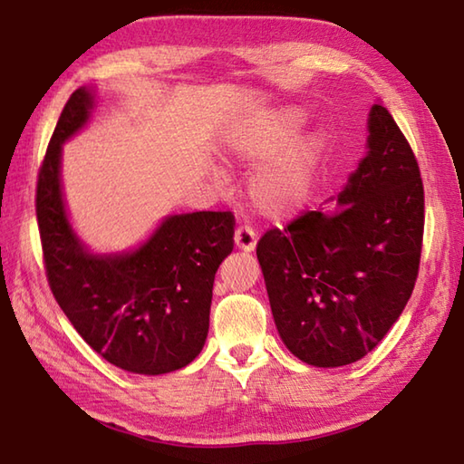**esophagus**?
<instances>
[{
	"instance_id": "obj_1",
	"label": "esophagus",
	"mask_w": 464,
	"mask_h": 464,
	"mask_svg": "<svg viewBox=\"0 0 464 464\" xmlns=\"http://www.w3.org/2000/svg\"><path fill=\"white\" fill-rule=\"evenodd\" d=\"M235 247L246 251V254H251L256 249V233L249 227H237L235 231Z\"/></svg>"
}]
</instances>
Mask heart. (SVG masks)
<instances>
[{"mask_svg": "<svg viewBox=\"0 0 464 464\" xmlns=\"http://www.w3.org/2000/svg\"><path fill=\"white\" fill-rule=\"evenodd\" d=\"M304 123L296 107H282L256 117L229 133L225 154L233 162L259 164L247 180V200L269 221H288L313 198L326 136L313 130L295 133Z\"/></svg>", "mask_w": 464, "mask_h": 464, "instance_id": "1", "label": "heart"}]
</instances>
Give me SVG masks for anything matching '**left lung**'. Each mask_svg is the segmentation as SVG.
<instances>
[{"mask_svg": "<svg viewBox=\"0 0 464 464\" xmlns=\"http://www.w3.org/2000/svg\"><path fill=\"white\" fill-rule=\"evenodd\" d=\"M367 154L333 200L257 243L274 323L294 357L314 367L363 359L414 290L424 187L408 140L373 103Z\"/></svg>", "mask_w": 464, "mask_h": 464, "instance_id": "1", "label": "left lung"}]
</instances>
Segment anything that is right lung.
Masks as SVG:
<instances>
[{"label": "right lung", "mask_w": 464, "mask_h": 464, "mask_svg": "<svg viewBox=\"0 0 464 464\" xmlns=\"http://www.w3.org/2000/svg\"><path fill=\"white\" fill-rule=\"evenodd\" d=\"M97 97L79 87L64 105L38 174L36 215L58 306L92 351L140 375L187 367L205 347L215 274L233 251L231 213L168 215L140 246L92 251L63 195V146L91 121Z\"/></svg>", "instance_id": "obj_1"}]
</instances>
